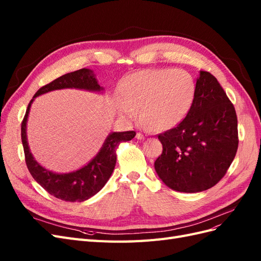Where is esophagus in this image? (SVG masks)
I'll return each instance as SVG.
<instances>
[{
    "instance_id": "34e87169",
    "label": "esophagus",
    "mask_w": 261,
    "mask_h": 261,
    "mask_svg": "<svg viewBox=\"0 0 261 261\" xmlns=\"http://www.w3.org/2000/svg\"><path fill=\"white\" fill-rule=\"evenodd\" d=\"M136 138H137V139H139V140H144V139L146 138V136L144 135V134L137 133V134H136Z\"/></svg>"
}]
</instances>
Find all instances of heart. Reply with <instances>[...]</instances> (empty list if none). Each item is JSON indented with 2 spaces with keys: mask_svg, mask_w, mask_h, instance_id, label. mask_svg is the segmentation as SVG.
Listing matches in <instances>:
<instances>
[{
  "mask_svg": "<svg viewBox=\"0 0 261 261\" xmlns=\"http://www.w3.org/2000/svg\"><path fill=\"white\" fill-rule=\"evenodd\" d=\"M117 113L124 118L139 117L158 130L175 127L194 105L196 83L183 69H144L126 76L118 84Z\"/></svg>",
  "mask_w": 261,
  "mask_h": 261,
  "instance_id": "heart-1",
  "label": "heart"
}]
</instances>
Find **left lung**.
<instances>
[{"label": "left lung", "mask_w": 261, "mask_h": 261, "mask_svg": "<svg viewBox=\"0 0 261 261\" xmlns=\"http://www.w3.org/2000/svg\"><path fill=\"white\" fill-rule=\"evenodd\" d=\"M158 138L163 150L154 169L173 191H207L225 175L239 147L238 116L215 76L200 70L188 115Z\"/></svg>", "instance_id": "obj_1"}]
</instances>
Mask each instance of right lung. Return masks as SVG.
Masks as SVG:
<instances>
[{
  "label": "right lung",
  "mask_w": 261,
  "mask_h": 261,
  "mask_svg": "<svg viewBox=\"0 0 261 261\" xmlns=\"http://www.w3.org/2000/svg\"><path fill=\"white\" fill-rule=\"evenodd\" d=\"M81 89L92 92H103L105 88L98 84L93 70L82 68L63 75L52 83L41 87L29 102L27 111L21 123V143L25 152V160L31 176L46 192L59 199L70 202H82L91 198L106 185L116 163V148L123 141L132 140L136 133L113 132L110 133L99 152L83 168L69 173H55L38 163L30 151L27 139V121L30 107L35 98L46 92L61 89Z\"/></svg>",
  "instance_id": "1"
}]
</instances>
